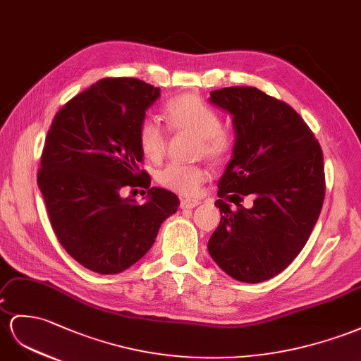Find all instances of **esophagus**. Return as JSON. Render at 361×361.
Returning <instances> with one entry per match:
<instances>
[{"label": "esophagus", "instance_id": "obj_1", "mask_svg": "<svg viewBox=\"0 0 361 361\" xmlns=\"http://www.w3.org/2000/svg\"><path fill=\"white\" fill-rule=\"evenodd\" d=\"M198 204H200V201H198V200L183 198V200L180 201V207H181V209H193V207H197Z\"/></svg>", "mask_w": 361, "mask_h": 361}]
</instances>
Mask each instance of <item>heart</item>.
<instances>
[{
  "label": "heart",
  "mask_w": 361,
  "mask_h": 361,
  "mask_svg": "<svg viewBox=\"0 0 361 361\" xmlns=\"http://www.w3.org/2000/svg\"><path fill=\"white\" fill-rule=\"evenodd\" d=\"M164 117L169 129L175 133H192L198 137V154L212 160H223L233 149L235 138L221 122V116L204 100L195 94H183L169 100L164 106ZM137 142L149 160L159 161L168 146V134L151 117H145L137 128ZM207 178L201 166L169 163L159 173L161 186L181 193L195 195Z\"/></svg>",
  "instance_id": "heart-1"
}]
</instances>
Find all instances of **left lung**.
<instances>
[{
    "mask_svg": "<svg viewBox=\"0 0 361 361\" xmlns=\"http://www.w3.org/2000/svg\"><path fill=\"white\" fill-rule=\"evenodd\" d=\"M210 104L232 116L235 146L218 183L221 221L207 248L233 279L259 283L294 261L317 223L325 198L322 147L288 104L257 88L210 91ZM248 195L254 207L245 209L238 202Z\"/></svg>",
    "mask_w": 361,
    "mask_h": 361,
    "instance_id": "left-lung-1",
    "label": "left lung"
}]
</instances>
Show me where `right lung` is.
Returning a JSON list of instances; mask_svg holds the SVG:
<instances>
[{
  "label": "right lung",
  "mask_w": 361,
  "mask_h": 361,
  "mask_svg": "<svg viewBox=\"0 0 361 361\" xmlns=\"http://www.w3.org/2000/svg\"><path fill=\"white\" fill-rule=\"evenodd\" d=\"M159 97L160 88L140 79H102L58 111L45 137L38 186L50 224L73 259L94 273L135 264L180 206L138 166L137 128ZM125 187L147 188L148 200L123 197Z\"/></svg>",
  "instance_id": "obj_1"
}]
</instances>
